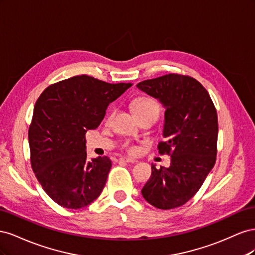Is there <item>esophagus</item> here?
I'll return each instance as SVG.
<instances>
[{
  "mask_svg": "<svg viewBox=\"0 0 255 255\" xmlns=\"http://www.w3.org/2000/svg\"><path fill=\"white\" fill-rule=\"evenodd\" d=\"M120 161H126V163H128V164H134V163H137V160L134 159V158H129V157H121L119 159Z\"/></svg>",
  "mask_w": 255,
  "mask_h": 255,
  "instance_id": "34e87169",
  "label": "esophagus"
}]
</instances>
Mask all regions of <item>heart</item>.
Masks as SVG:
<instances>
[{
    "label": "heart",
    "mask_w": 255,
    "mask_h": 255,
    "mask_svg": "<svg viewBox=\"0 0 255 255\" xmlns=\"http://www.w3.org/2000/svg\"><path fill=\"white\" fill-rule=\"evenodd\" d=\"M132 107L137 117H140V116H143L146 114H153L157 117L160 112V104L158 103V101H156L155 99H153L151 97H146V96H139L135 98L132 102ZM110 120H111V115L110 117L107 118V121ZM125 148L129 154H135L137 152V148L132 144H126Z\"/></svg>",
    "instance_id": "1"
}]
</instances>
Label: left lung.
Masks as SVG:
<instances>
[{
    "label": "left lung",
    "mask_w": 255,
    "mask_h": 255,
    "mask_svg": "<svg viewBox=\"0 0 255 255\" xmlns=\"http://www.w3.org/2000/svg\"><path fill=\"white\" fill-rule=\"evenodd\" d=\"M137 87L166 107L159 154L171 157L168 168H155L141 189L145 201L159 210L184 205L202 186L216 163L217 111L202 84L189 75L169 73Z\"/></svg>",
    "instance_id": "8db88e82"
}]
</instances>
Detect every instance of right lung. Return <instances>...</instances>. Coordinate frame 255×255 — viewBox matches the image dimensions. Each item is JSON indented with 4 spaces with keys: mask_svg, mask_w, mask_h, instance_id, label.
<instances>
[{
    "mask_svg": "<svg viewBox=\"0 0 255 255\" xmlns=\"http://www.w3.org/2000/svg\"><path fill=\"white\" fill-rule=\"evenodd\" d=\"M130 83L110 84L82 74L45 88L28 128L30 165L43 190L66 208L87 206L101 195L112 160L87 159L86 135Z\"/></svg>",
    "mask_w": 255,
    "mask_h": 255,
    "instance_id": "right-lung-1",
    "label": "right lung"
}]
</instances>
